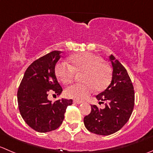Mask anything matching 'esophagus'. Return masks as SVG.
<instances>
[{
	"label": "esophagus",
	"mask_w": 153,
	"mask_h": 153,
	"mask_svg": "<svg viewBox=\"0 0 153 153\" xmlns=\"http://www.w3.org/2000/svg\"><path fill=\"white\" fill-rule=\"evenodd\" d=\"M73 102H74V103H75V104H81V103H82V102H81V101L76 100V99H75V100H74Z\"/></svg>",
	"instance_id": "esophagus-1"
}]
</instances>
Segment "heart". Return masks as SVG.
Wrapping results in <instances>:
<instances>
[{"label":"heart","instance_id":"1","mask_svg":"<svg viewBox=\"0 0 153 153\" xmlns=\"http://www.w3.org/2000/svg\"><path fill=\"white\" fill-rule=\"evenodd\" d=\"M67 63H59L55 67V74L62 83L69 84L73 81L75 72H83L81 81L83 83L74 84L66 90L69 98L84 100L93 91L105 90L111 81V69L103 63L99 56L91 53H78L71 56Z\"/></svg>","mask_w":153,"mask_h":153}]
</instances>
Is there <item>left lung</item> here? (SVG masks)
<instances>
[{
	"mask_svg": "<svg viewBox=\"0 0 153 153\" xmlns=\"http://www.w3.org/2000/svg\"><path fill=\"white\" fill-rule=\"evenodd\" d=\"M113 67L111 84L96 96L105 108L91 105V112L84 118V126L90 132L109 135L119 131L128 122L134 105V92L126 69L112 54L109 56Z\"/></svg>",
	"mask_w": 153,
	"mask_h": 153,
	"instance_id": "left-lung-1",
	"label": "left lung"
}]
</instances>
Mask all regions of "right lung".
<instances>
[{"instance_id":"1","label":"right lung","mask_w":153,"mask_h":153,"mask_svg":"<svg viewBox=\"0 0 153 153\" xmlns=\"http://www.w3.org/2000/svg\"><path fill=\"white\" fill-rule=\"evenodd\" d=\"M60 54V51H51L33 62L25 71L18 90L21 115L38 132L57 129L63 123L66 108L72 104V99H59L54 103L48 99L50 93L59 96L63 91L55 75Z\"/></svg>"}]
</instances>
